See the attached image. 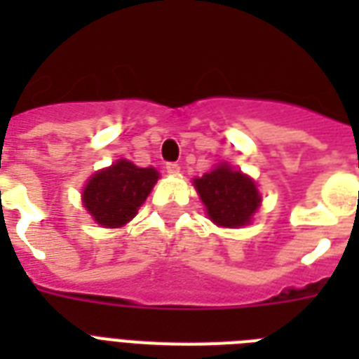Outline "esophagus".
Wrapping results in <instances>:
<instances>
[{
	"label": "esophagus",
	"instance_id": "esophagus-1",
	"mask_svg": "<svg viewBox=\"0 0 359 359\" xmlns=\"http://www.w3.org/2000/svg\"><path fill=\"white\" fill-rule=\"evenodd\" d=\"M165 169H168L169 175H177L180 171V165H179V163H175V162H169L168 165H165Z\"/></svg>",
	"mask_w": 359,
	"mask_h": 359
}]
</instances>
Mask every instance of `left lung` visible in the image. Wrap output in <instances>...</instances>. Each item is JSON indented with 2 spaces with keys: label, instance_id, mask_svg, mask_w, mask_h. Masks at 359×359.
Returning a JSON list of instances; mask_svg holds the SVG:
<instances>
[{
  "label": "left lung",
  "instance_id": "left-lung-1",
  "mask_svg": "<svg viewBox=\"0 0 359 359\" xmlns=\"http://www.w3.org/2000/svg\"><path fill=\"white\" fill-rule=\"evenodd\" d=\"M194 186L208 218L219 227L236 229L248 225L261 207V194L253 179L233 169L229 163H218L201 179H194Z\"/></svg>",
  "mask_w": 359,
  "mask_h": 359
}]
</instances>
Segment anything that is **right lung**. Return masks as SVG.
<instances>
[{"mask_svg":"<svg viewBox=\"0 0 359 359\" xmlns=\"http://www.w3.org/2000/svg\"><path fill=\"white\" fill-rule=\"evenodd\" d=\"M158 177L154 168H137L128 160H117L87 180L81 201L98 225L117 229L137 214Z\"/></svg>","mask_w":359,"mask_h":359,"instance_id":"obj_1","label":"right lung"}]
</instances>
